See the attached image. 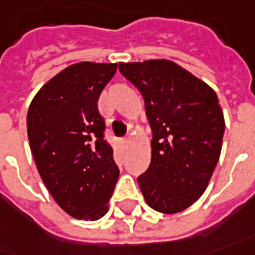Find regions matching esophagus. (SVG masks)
Returning a JSON list of instances; mask_svg holds the SVG:
<instances>
[{"label":"esophagus","instance_id":"34e87169","mask_svg":"<svg viewBox=\"0 0 255 255\" xmlns=\"http://www.w3.org/2000/svg\"><path fill=\"white\" fill-rule=\"evenodd\" d=\"M121 143H123L124 146H127L128 143H129V139H128V138H126V139H123V141H121Z\"/></svg>","mask_w":255,"mask_h":255}]
</instances>
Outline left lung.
Masks as SVG:
<instances>
[{"label": "left lung", "instance_id": "8db88e82", "mask_svg": "<svg viewBox=\"0 0 255 255\" xmlns=\"http://www.w3.org/2000/svg\"><path fill=\"white\" fill-rule=\"evenodd\" d=\"M138 88L152 129V159L138 177L143 198L177 214L204 194L221 156L225 119L215 91L169 60L120 62Z\"/></svg>", "mask_w": 255, "mask_h": 255}]
</instances>
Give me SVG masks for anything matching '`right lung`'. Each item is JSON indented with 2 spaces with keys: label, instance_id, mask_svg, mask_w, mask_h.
Wrapping results in <instances>:
<instances>
[{
  "label": "right lung",
  "instance_id": "right-lung-1",
  "mask_svg": "<svg viewBox=\"0 0 255 255\" xmlns=\"http://www.w3.org/2000/svg\"><path fill=\"white\" fill-rule=\"evenodd\" d=\"M116 71L117 64H72L29 106L27 136L39 174L55 202L77 219L105 216L120 174L98 110Z\"/></svg>",
  "mask_w": 255,
  "mask_h": 255
}]
</instances>
